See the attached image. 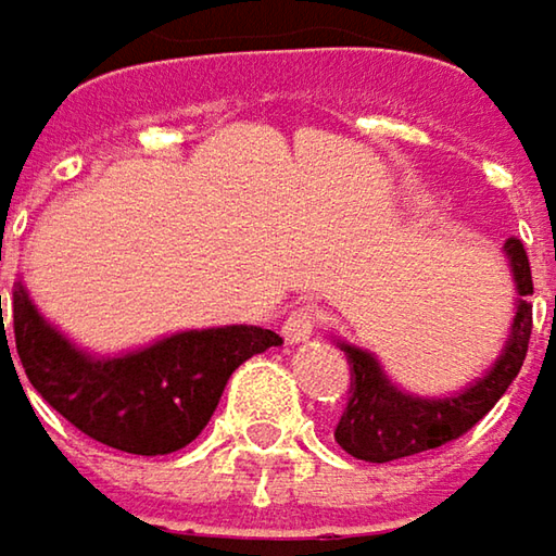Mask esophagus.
<instances>
[{"label":"esophagus","mask_w":556,"mask_h":556,"mask_svg":"<svg viewBox=\"0 0 556 556\" xmlns=\"http://www.w3.org/2000/svg\"><path fill=\"white\" fill-rule=\"evenodd\" d=\"M319 321V309H313V306H296L293 313H288V319L281 321V334H285L288 344H303V341H309V334L316 331Z\"/></svg>","instance_id":"obj_1"}]
</instances>
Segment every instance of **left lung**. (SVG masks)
I'll return each instance as SVG.
<instances>
[{"instance_id": "1", "label": "left lung", "mask_w": 556, "mask_h": 556, "mask_svg": "<svg viewBox=\"0 0 556 556\" xmlns=\"http://www.w3.org/2000/svg\"><path fill=\"white\" fill-rule=\"evenodd\" d=\"M504 256L510 263L516 288V316L510 334L497 359L491 363L482 378L469 381L459 394L451 397H419L394 384L378 356L369 350L338 341L350 363V401L334 441L348 451L350 457L366 463H391V459L413 457L431 447H441L447 441L469 431L494 403L510 388L532 334V268L522 243L510 237L504 243Z\"/></svg>"}]
</instances>
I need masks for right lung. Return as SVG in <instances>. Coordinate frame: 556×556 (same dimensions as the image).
<instances>
[{
    "instance_id": "add662e5",
    "label": "right lung",
    "mask_w": 556,
    "mask_h": 556,
    "mask_svg": "<svg viewBox=\"0 0 556 556\" xmlns=\"http://www.w3.org/2000/svg\"><path fill=\"white\" fill-rule=\"evenodd\" d=\"M12 321L21 366L42 401L74 429L140 457L187 447L206 429L237 366L281 344L275 331L260 325H222L175 331L147 348L97 356L46 321L24 281L14 285ZM2 340L0 350H9Z\"/></svg>"
}]
</instances>
